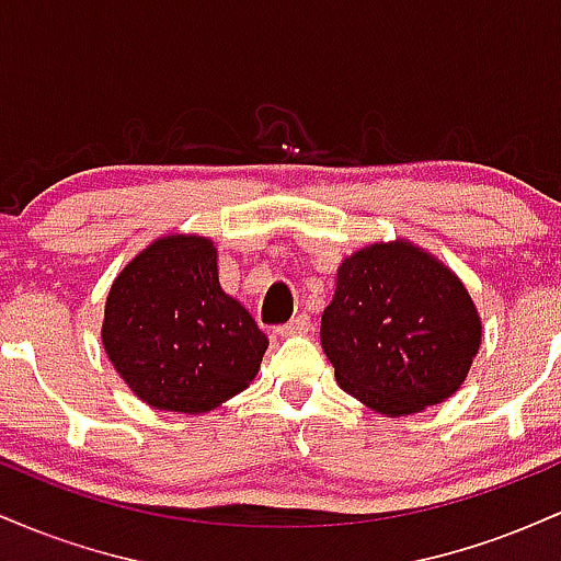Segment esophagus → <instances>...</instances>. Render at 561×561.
Returning <instances> with one entry per match:
<instances>
[{
  "label": "esophagus",
  "instance_id": "1",
  "mask_svg": "<svg viewBox=\"0 0 561 561\" xmlns=\"http://www.w3.org/2000/svg\"><path fill=\"white\" fill-rule=\"evenodd\" d=\"M311 330H313L311 317H306V313H298V317L289 319L287 324L276 327V334H282V337H293V334H308Z\"/></svg>",
  "mask_w": 561,
  "mask_h": 561
}]
</instances>
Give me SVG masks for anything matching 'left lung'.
I'll return each mask as SVG.
<instances>
[{
  "label": "left lung",
  "mask_w": 561,
  "mask_h": 561,
  "mask_svg": "<svg viewBox=\"0 0 561 561\" xmlns=\"http://www.w3.org/2000/svg\"><path fill=\"white\" fill-rule=\"evenodd\" d=\"M321 313V347L347 396L409 416L461 388L482 340L472 295L443 261L409 240L375 242L337 266Z\"/></svg>",
  "instance_id": "1"
}]
</instances>
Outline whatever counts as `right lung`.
I'll use <instances>...</instances> for the list:
<instances>
[{"label": "right lung", "instance_id": "1", "mask_svg": "<svg viewBox=\"0 0 561 561\" xmlns=\"http://www.w3.org/2000/svg\"><path fill=\"white\" fill-rule=\"evenodd\" d=\"M102 345L139 401L205 414L253 382L268 337L221 289L214 240L169 234L115 276Z\"/></svg>", "mask_w": 561, "mask_h": 561}]
</instances>
